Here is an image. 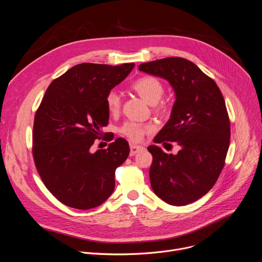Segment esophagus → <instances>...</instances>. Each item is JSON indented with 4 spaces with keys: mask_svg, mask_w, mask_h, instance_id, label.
<instances>
[{
    "mask_svg": "<svg viewBox=\"0 0 262 262\" xmlns=\"http://www.w3.org/2000/svg\"><path fill=\"white\" fill-rule=\"evenodd\" d=\"M143 149H144V147H142V146L130 144V156H135V155L139 154L140 151H143Z\"/></svg>",
    "mask_w": 262,
    "mask_h": 262,
    "instance_id": "34e87169",
    "label": "esophagus"
}]
</instances>
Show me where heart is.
<instances>
[{
	"mask_svg": "<svg viewBox=\"0 0 262 262\" xmlns=\"http://www.w3.org/2000/svg\"><path fill=\"white\" fill-rule=\"evenodd\" d=\"M133 90L143 98L147 103L155 105L162 99L165 89L162 82L151 76H144L136 80L132 85ZM105 104L111 113H116L121 105V97L115 90H111L105 96ZM152 126L139 122H127L122 128L121 133L134 142H140L144 136L152 132Z\"/></svg>",
	"mask_w": 262,
	"mask_h": 262,
	"instance_id": "1",
	"label": "heart"
}]
</instances>
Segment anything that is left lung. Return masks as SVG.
Instances as JSON below:
<instances>
[{
    "instance_id": "left-lung-1",
    "label": "left lung",
    "mask_w": 262,
    "mask_h": 262,
    "mask_svg": "<svg viewBox=\"0 0 262 262\" xmlns=\"http://www.w3.org/2000/svg\"><path fill=\"white\" fill-rule=\"evenodd\" d=\"M139 70L168 81L175 93L170 119L154 142H176L180 150L168 155L157 145L148 146L154 157L151 188L174 206L195 202L211 190L225 165L230 143L225 100L214 81L186 59L147 62Z\"/></svg>"
}]
</instances>
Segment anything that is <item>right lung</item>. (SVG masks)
<instances>
[{"instance_id": "right-lung-1", "label": "right lung", "mask_w": 262, "mask_h": 262, "mask_svg": "<svg viewBox=\"0 0 262 262\" xmlns=\"http://www.w3.org/2000/svg\"><path fill=\"white\" fill-rule=\"evenodd\" d=\"M134 66H73L51 83L36 112L33 157L37 171L47 189L69 207H97L114 191L115 170L129 155L127 141L117 138L95 152L90 148L108 122L106 94Z\"/></svg>"}]
</instances>
